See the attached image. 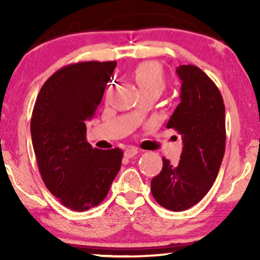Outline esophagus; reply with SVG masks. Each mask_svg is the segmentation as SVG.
Masks as SVG:
<instances>
[{
    "label": "esophagus",
    "instance_id": "1",
    "mask_svg": "<svg viewBox=\"0 0 260 260\" xmlns=\"http://www.w3.org/2000/svg\"><path fill=\"white\" fill-rule=\"evenodd\" d=\"M137 154H138V149H137V148L131 147V148H128V149H126V150H124V156H126V157H133V156H136Z\"/></svg>",
    "mask_w": 260,
    "mask_h": 260
}]
</instances>
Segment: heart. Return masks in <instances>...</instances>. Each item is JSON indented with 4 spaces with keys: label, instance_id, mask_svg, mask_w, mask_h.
Masks as SVG:
<instances>
[{
    "label": "heart",
    "instance_id": "obj_1",
    "mask_svg": "<svg viewBox=\"0 0 260 260\" xmlns=\"http://www.w3.org/2000/svg\"><path fill=\"white\" fill-rule=\"evenodd\" d=\"M134 78H136L140 91L155 89V90H159L161 92L166 86L162 68L156 62H143V63H140L134 72Z\"/></svg>",
    "mask_w": 260,
    "mask_h": 260
}]
</instances>
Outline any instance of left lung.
I'll use <instances>...</instances> for the list:
<instances>
[{"instance_id": "8db88e82", "label": "left lung", "mask_w": 260, "mask_h": 260, "mask_svg": "<svg viewBox=\"0 0 260 260\" xmlns=\"http://www.w3.org/2000/svg\"><path fill=\"white\" fill-rule=\"evenodd\" d=\"M181 103L166 124L182 136L181 160L151 180V193L161 207L183 211L201 202L216 180L225 154V105L219 89L201 68L182 64Z\"/></svg>"}]
</instances>
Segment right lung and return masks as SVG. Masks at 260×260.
Wrapping results in <instances>:
<instances>
[{
  "mask_svg": "<svg viewBox=\"0 0 260 260\" xmlns=\"http://www.w3.org/2000/svg\"><path fill=\"white\" fill-rule=\"evenodd\" d=\"M116 61L78 62L53 73L40 89L30 121L32 148L45 186L71 210L105 199L121 169L120 148L100 150L85 139Z\"/></svg>",
  "mask_w": 260,
  "mask_h": 260,
  "instance_id": "obj_1",
  "label": "right lung"
}]
</instances>
